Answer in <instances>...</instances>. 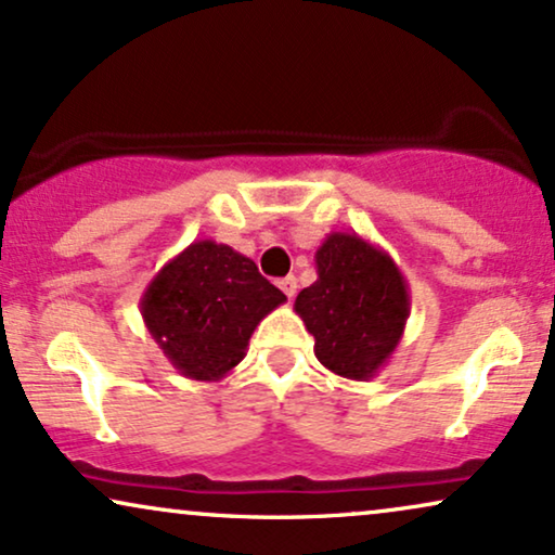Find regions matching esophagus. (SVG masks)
Returning a JSON list of instances; mask_svg holds the SVG:
<instances>
[{
    "mask_svg": "<svg viewBox=\"0 0 555 555\" xmlns=\"http://www.w3.org/2000/svg\"><path fill=\"white\" fill-rule=\"evenodd\" d=\"M280 291H283L285 295H287V298H293V295H295V291H298V280H295L293 275H287V278H283V280H280Z\"/></svg>",
    "mask_w": 555,
    "mask_h": 555,
    "instance_id": "esophagus-1",
    "label": "esophagus"
}]
</instances>
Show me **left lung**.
I'll use <instances>...</instances> for the list:
<instances>
[{"mask_svg": "<svg viewBox=\"0 0 555 555\" xmlns=\"http://www.w3.org/2000/svg\"><path fill=\"white\" fill-rule=\"evenodd\" d=\"M315 272V283L293 306L313 334L315 359L339 377L372 379L405 334V275L383 247L349 232H331L321 242Z\"/></svg>", "mask_w": 555, "mask_h": 555, "instance_id": "8db88e82", "label": "left lung"}]
</instances>
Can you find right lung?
Masks as SVG:
<instances>
[{"label": "right lung", "instance_id": "add662e5", "mask_svg": "<svg viewBox=\"0 0 555 555\" xmlns=\"http://www.w3.org/2000/svg\"><path fill=\"white\" fill-rule=\"evenodd\" d=\"M285 295L249 257L214 240L178 251L140 298L142 321L168 362L196 383H219L247 354L264 315Z\"/></svg>", "mask_w": 555, "mask_h": 555}]
</instances>
